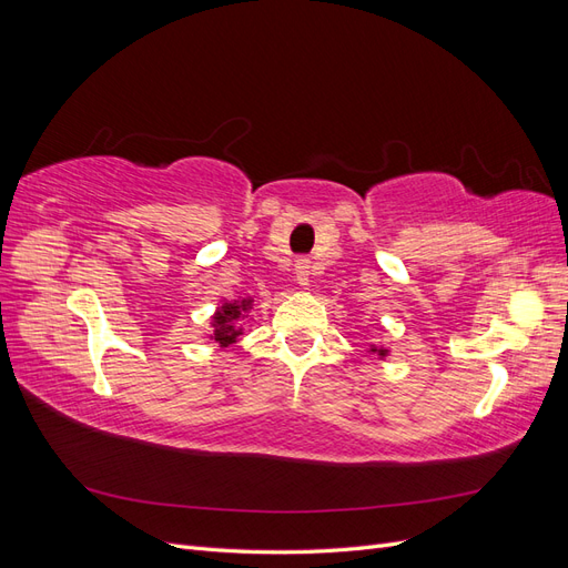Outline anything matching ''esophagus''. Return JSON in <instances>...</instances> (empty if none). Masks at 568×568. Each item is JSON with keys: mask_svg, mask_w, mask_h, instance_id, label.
<instances>
[{"mask_svg": "<svg viewBox=\"0 0 568 568\" xmlns=\"http://www.w3.org/2000/svg\"><path fill=\"white\" fill-rule=\"evenodd\" d=\"M294 270H296V272H294V274H296V282H298L301 286L311 284V261H307V257H298Z\"/></svg>", "mask_w": 568, "mask_h": 568, "instance_id": "esophagus-1", "label": "esophagus"}]
</instances>
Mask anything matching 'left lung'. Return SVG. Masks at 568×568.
Listing matches in <instances>:
<instances>
[{
  "label": "left lung",
  "mask_w": 568,
  "mask_h": 568,
  "mask_svg": "<svg viewBox=\"0 0 568 568\" xmlns=\"http://www.w3.org/2000/svg\"><path fill=\"white\" fill-rule=\"evenodd\" d=\"M369 353L379 355V357H386V355H388V351H386V348H379V346H369Z\"/></svg>",
  "instance_id": "left-lung-1"
}]
</instances>
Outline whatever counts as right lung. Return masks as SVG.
I'll use <instances>...</instances> for the list:
<instances>
[{"mask_svg": "<svg viewBox=\"0 0 568 568\" xmlns=\"http://www.w3.org/2000/svg\"><path fill=\"white\" fill-rule=\"evenodd\" d=\"M251 298H244V301H232V303H222L217 307V313L213 315V334L211 338L217 343L220 348H227L230 343H234L239 338V334H242V329L236 326V320L242 317L244 313L251 311Z\"/></svg>", "mask_w": 568, "mask_h": 568, "instance_id": "obj_1", "label": "right lung"}]
</instances>
